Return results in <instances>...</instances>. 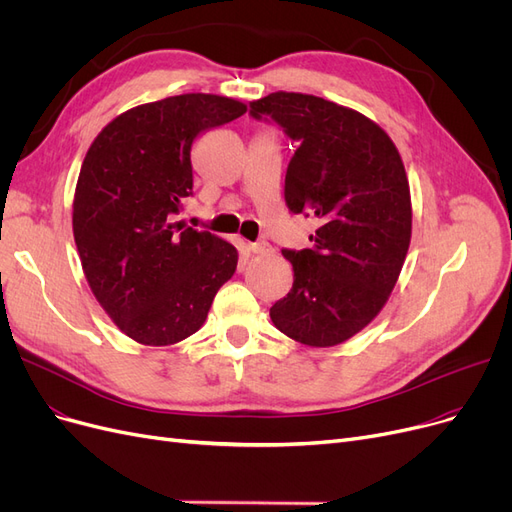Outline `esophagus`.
<instances>
[{"label":"esophagus","mask_w":512,"mask_h":512,"mask_svg":"<svg viewBox=\"0 0 512 512\" xmlns=\"http://www.w3.org/2000/svg\"><path fill=\"white\" fill-rule=\"evenodd\" d=\"M249 251H251L253 255H270V253H272L268 242H251V244H249Z\"/></svg>","instance_id":"1"}]
</instances>
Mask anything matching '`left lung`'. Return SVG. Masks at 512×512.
I'll return each instance as SVG.
<instances>
[{
	"label": "left lung",
	"instance_id": "obj_1",
	"mask_svg": "<svg viewBox=\"0 0 512 512\" xmlns=\"http://www.w3.org/2000/svg\"><path fill=\"white\" fill-rule=\"evenodd\" d=\"M249 113L297 145L285 202L318 221L310 249H282L293 287L270 318L295 342L337 346L384 308L405 263L411 196L399 149L363 113L312 94L272 92Z\"/></svg>",
	"mask_w": 512,
	"mask_h": 512
}]
</instances>
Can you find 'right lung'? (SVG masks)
Listing matches in <instances>:
<instances>
[{
    "label": "right lung",
    "instance_id": "add662e5",
    "mask_svg": "<svg viewBox=\"0 0 512 512\" xmlns=\"http://www.w3.org/2000/svg\"><path fill=\"white\" fill-rule=\"evenodd\" d=\"M246 105L179 94L128 109L92 141L73 198V238L88 285L109 318L145 346L196 333L238 251L173 223L192 196V147Z\"/></svg>",
    "mask_w": 512,
    "mask_h": 512
}]
</instances>
